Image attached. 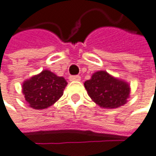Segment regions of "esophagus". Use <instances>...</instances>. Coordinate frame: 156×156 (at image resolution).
Instances as JSON below:
<instances>
[{
  "label": "esophagus",
  "mask_w": 156,
  "mask_h": 156,
  "mask_svg": "<svg viewBox=\"0 0 156 156\" xmlns=\"http://www.w3.org/2000/svg\"><path fill=\"white\" fill-rule=\"evenodd\" d=\"M69 80L70 81H80V76H69Z\"/></svg>",
  "instance_id": "obj_1"
}]
</instances>
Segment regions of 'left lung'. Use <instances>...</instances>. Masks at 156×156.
Returning a JSON list of instances; mask_svg holds the SVG:
<instances>
[{
  "mask_svg": "<svg viewBox=\"0 0 156 156\" xmlns=\"http://www.w3.org/2000/svg\"><path fill=\"white\" fill-rule=\"evenodd\" d=\"M85 89L90 99L100 107L115 109L124 105L130 98L131 87L128 82L100 70L85 81Z\"/></svg>",
  "mask_w": 156,
  "mask_h": 156,
  "instance_id": "left-lung-1",
  "label": "left lung"
}]
</instances>
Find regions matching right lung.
Listing matches in <instances>:
<instances>
[{
	"label": "right lung",
	"instance_id": "add662e5",
	"mask_svg": "<svg viewBox=\"0 0 156 156\" xmlns=\"http://www.w3.org/2000/svg\"><path fill=\"white\" fill-rule=\"evenodd\" d=\"M67 82L63 76L44 69L23 82L22 92L29 107L44 110L62 97Z\"/></svg>",
	"mask_w": 156,
	"mask_h": 156
}]
</instances>
